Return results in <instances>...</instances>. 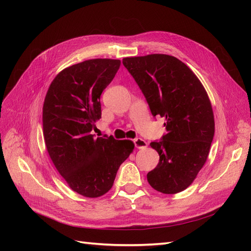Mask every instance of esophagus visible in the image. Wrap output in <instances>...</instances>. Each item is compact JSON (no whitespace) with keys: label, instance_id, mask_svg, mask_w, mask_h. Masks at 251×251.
Listing matches in <instances>:
<instances>
[{"label":"esophagus","instance_id":"esophagus-1","mask_svg":"<svg viewBox=\"0 0 251 251\" xmlns=\"http://www.w3.org/2000/svg\"><path fill=\"white\" fill-rule=\"evenodd\" d=\"M134 144H135V148L139 149V150H143L148 147V143L141 138H136L134 140Z\"/></svg>","mask_w":251,"mask_h":251}]
</instances>
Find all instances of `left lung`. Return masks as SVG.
<instances>
[{
    "mask_svg": "<svg viewBox=\"0 0 251 251\" xmlns=\"http://www.w3.org/2000/svg\"><path fill=\"white\" fill-rule=\"evenodd\" d=\"M123 64L146 97L151 115L166 120V133L150 144L160 159L148 173L149 183L163 194L184 191L203 168L215 135L206 91L184 63L171 55L126 57Z\"/></svg>",
    "mask_w": 251,
    "mask_h": 251,
    "instance_id": "8db88e82",
    "label": "left lung"
}]
</instances>
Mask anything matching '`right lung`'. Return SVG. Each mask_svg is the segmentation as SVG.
I'll return each mask as SVG.
<instances>
[{
	"label": "right lung",
	"instance_id": "1",
	"mask_svg": "<svg viewBox=\"0 0 251 251\" xmlns=\"http://www.w3.org/2000/svg\"><path fill=\"white\" fill-rule=\"evenodd\" d=\"M120 67L119 59L96 58L66 68L53 79L43 107V134L53 164L71 189L97 198L113 186L134 143L95 137L100 95Z\"/></svg>",
	"mask_w": 251,
	"mask_h": 251
}]
</instances>
